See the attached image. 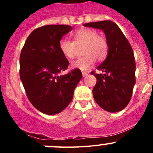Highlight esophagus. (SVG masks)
Instances as JSON below:
<instances>
[{
	"label": "esophagus",
	"mask_w": 153,
	"mask_h": 153,
	"mask_svg": "<svg viewBox=\"0 0 153 153\" xmlns=\"http://www.w3.org/2000/svg\"><path fill=\"white\" fill-rule=\"evenodd\" d=\"M88 74H89V73H88V72H82V75H83V76H84V77L86 76V75H87Z\"/></svg>",
	"instance_id": "1"
}]
</instances>
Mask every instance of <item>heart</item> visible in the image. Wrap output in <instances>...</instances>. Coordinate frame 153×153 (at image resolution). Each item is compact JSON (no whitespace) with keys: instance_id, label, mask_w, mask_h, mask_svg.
Here are the masks:
<instances>
[{"instance_id":"heart-1","label":"heart","mask_w":153,"mask_h":153,"mask_svg":"<svg viewBox=\"0 0 153 153\" xmlns=\"http://www.w3.org/2000/svg\"><path fill=\"white\" fill-rule=\"evenodd\" d=\"M74 41L62 38L59 41L61 53L69 59L75 57L77 47L84 46L82 58L72 61L71 67L81 71H86L94 64L95 58L98 61L105 59L108 53V43L104 37L98 35L95 30L84 28L73 33Z\"/></svg>"}]
</instances>
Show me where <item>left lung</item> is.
Wrapping results in <instances>:
<instances>
[{"mask_svg": "<svg viewBox=\"0 0 153 153\" xmlns=\"http://www.w3.org/2000/svg\"><path fill=\"white\" fill-rule=\"evenodd\" d=\"M84 26L104 31L109 47L106 60L97 67L104 73L91 72L97 79L92 89L94 99L107 112H119L129 104L135 84L133 50L121 29L112 21L87 23Z\"/></svg>", "mask_w": 153, "mask_h": 153, "instance_id": "8db88e82", "label": "left lung"}]
</instances>
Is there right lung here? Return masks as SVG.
Segmentation results:
<instances>
[{"label":"right lung","mask_w":153,"mask_h":153,"mask_svg":"<svg viewBox=\"0 0 153 153\" xmlns=\"http://www.w3.org/2000/svg\"><path fill=\"white\" fill-rule=\"evenodd\" d=\"M68 25H47L27 38L20 55V78L27 96L38 110L47 115L62 112L73 98L82 78L78 69L66 75L69 63L59 49V41L70 32Z\"/></svg>","instance_id":"1"}]
</instances>
